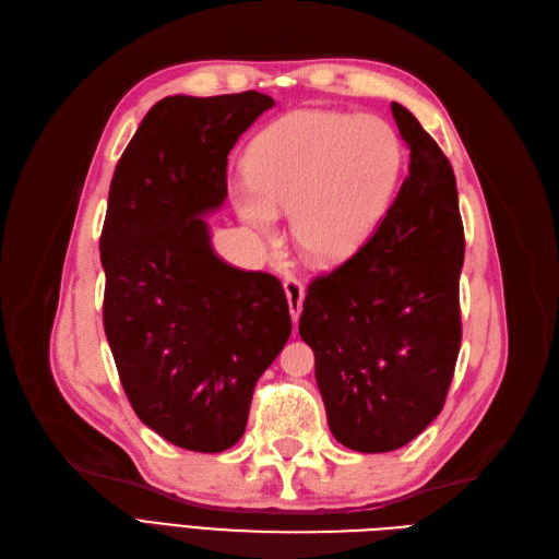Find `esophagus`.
I'll list each match as a JSON object with an SVG mask.
<instances>
[{"label": "esophagus", "instance_id": "34e87169", "mask_svg": "<svg viewBox=\"0 0 559 559\" xmlns=\"http://www.w3.org/2000/svg\"><path fill=\"white\" fill-rule=\"evenodd\" d=\"M284 294H286V300H289L292 319L296 324L298 317H300V310H302V298H306V286H302V282L296 280V277H286L284 280Z\"/></svg>", "mask_w": 559, "mask_h": 559}]
</instances>
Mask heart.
<instances>
[{
	"mask_svg": "<svg viewBox=\"0 0 559 559\" xmlns=\"http://www.w3.org/2000/svg\"><path fill=\"white\" fill-rule=\"evenodd\" d=\"M249 183L235 207L261 233L292 212L302 257L319 265L352 259L394 205L405 167L399 132L378 116L298 109L265 128L247 151Z\"/></svg>",
	"mask_w": 559,
	"mask_h": 559,
	"instance_id": "1",
	"label": "heart"
}]
</instances>
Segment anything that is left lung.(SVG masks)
Wrapping results in <instances>:
<instances>
[{
	"label": "left lung",
	"mask_w": 559,
	"mask_h": 559,
	"mask_svg": "<svg viewBox=\"0 0 559 559\" xmlns=\"http://www.w3.org/2000/svg\"><path fill=\"white\" fill-rule=\"evenodd\" d=\"M408 177L349 261L310 282L298 333L314 352L331 433L357 452L411 443L443 411L462 343L464 226L452 165L392 103Z\"/></svg>",
	"instance_id": "obj_1"
}]
</instances>
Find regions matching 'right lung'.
<instances>
[{
    "label": "right lung",
    "mask_w": 559,
    "mask_h": 559,
    "mask_svg": "<svg viewBox=\"0 0 559 559\" xmlns=\"http://www.w3.org/2000/svg\"><path fill=\"white\" fill-rule=\"evenodd\" d=\"M273 105L257 91L165 97L111 179L105 333L132 411L183 450L240 441L253 386L292 335L280 280L218 259L202 218L228 195L230 148Z\"/></svg>",
    "instance_id": "right-lung-1"
}]
</instances>
